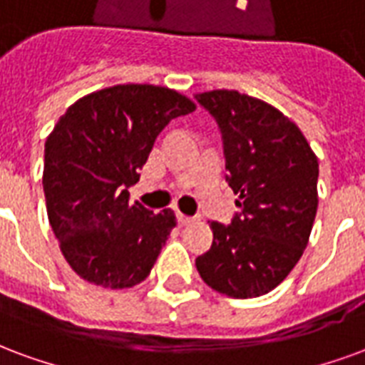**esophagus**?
<instances>
[{
    "label": "esophagus",
    "mask_w": 365,
    "mask_h": 365,
    "mask_svg": "<svg viewBox=\"0 0 365 365\" xmlns=\"http://www.w3.org/2000/svg\"><path fill=\"white\" fill-rule=\"evenodd\" d=\"M194 217H190V215L182 214V212H177V222H179L180 225H186V223H190Z\"/></svg>",
    "instance_id": "obj_1"
}]
</instances>
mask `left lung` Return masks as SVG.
<instances>
[{
  "label": "left lung",
  "mask_w": 365,
  "mask_h": 365,
  "mask_svg": "<svg viewBox=\"0 0 365 365\" xmlns=\"http://www.w3.org/2000/svg\"><path fill=\"white\" fill-rule=\"evenodd\" d=\"M217 122L225 180L239 194L230 225L196 259L202 280L247 299L268 294L302 259L317 214L319 163L302 130L264 101L217 89L196 95Z\"/></svg>",
  "instance_id": "8db88e82"
}]
</instances>
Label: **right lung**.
Here are the masks:
<instances>
[{"label":"right lung","mask_w":365,"mask_h":365,"mask_svg":"<svg viewBox=\"0 0 365 365\" xmlns=\"http://www.w3.org/2000/svg\"><path fill=\"white\" fill-rule=\"evenodd\" d=\"M192 101L155 85H114L66 110L44 145L48 220L63 257L83 280L132 288L150 276L171 230V210L130 204L128 188L173 118Z\"/></svg>","instance_id":"add662e5"}]
</instances>
